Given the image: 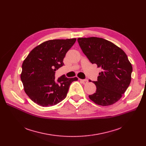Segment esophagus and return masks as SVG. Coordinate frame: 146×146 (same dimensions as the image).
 <instances>
[{
    "label": "esophagus",
    "instance_id": "34e87169",
    "mask_svg": "<svg viewBox=\"0 0 146 146\" xmlns=\"http://www.w3.org/2000/svg\"><path fill=\"white\" fill-rule=\"evenodd\" d=\"M80 81L83 84V85H86V84L88 83V79H80Z\"/></svg>",
    "mask_w": 146,
    "mask_h": 146
}]
</instances>
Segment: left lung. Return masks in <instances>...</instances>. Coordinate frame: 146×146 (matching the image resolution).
<instances>
[{
  "instance_id": "left-lung-1",
  "label": "left lung",
  "mask_w": 146,
  "mask_h": 146,
  "mask_svg": "<svg viewBox=\"0 0 146 146\" xmlns=\"http://www.w3.org/2000/svg\"><path fill=\"white\" fill-rule=\"evenodd\" d=\"M79 46L92 64L102 68L97 81L96 92L90 100L102 106L117 102L128 88L133 67L125 52L102 38H79Z\"/></svg>"
}]
</instances>
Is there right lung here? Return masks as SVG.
Returning <instances> with one entry per match:
<instances>
[{
  "label": "right lung",
  "mask_w": 146,
  "mask_h": 146,
  "mask_svg": "<svg viewBox=\"0 0 146 146\" xmlns=\"http://www.w3.org/2000/svg\"><path fill=\"white\" fill-rule=\"evenodd\" d=\"M76 41H47L36 46L24 61L21 79L25 93L35 104L44 107L58 104L66 98L71 83L78 80L64 74L55 80L56 71L64 66L63 59Z\"/></svg>",
  "instance_id": "add662e5"
}]
</instances>
